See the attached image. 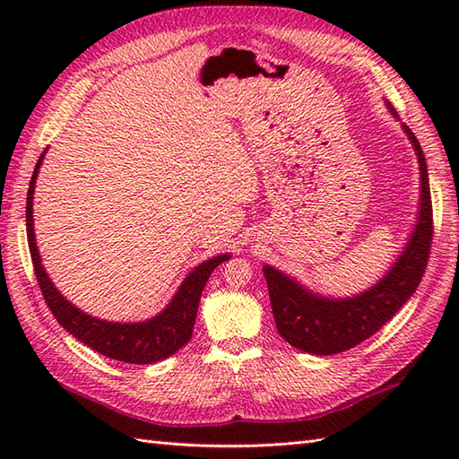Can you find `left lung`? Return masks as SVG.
<instances>
[{
  "label": "left lung",
  "instance_id": "obj_1",
  "mask_svg": "<svg viewBox=\"0 0 459 459\" xmlns=\"http://www.w3.org/2000/svg\"><path fill=\"white\" fill-rule=\"evenodd\" d=\"M386 108L398 120L391 102H386ZM401 126L418 158L420 201L411 235L385 274L359 294L335 298L309 290L274 266H262L276 329L291 347L311 355H335L363 343L406 304L420 284L432 245L430 181L420 143L408 126Z\"/></svg>",
  "mask_w": 459,
  "mask_h": 459
}]
</instances>
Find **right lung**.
Here are the masks:
<instances>
[{"instance_id":"obj_1","label":"right lung","mask_w":459,"mask_h":459,"mask_svg":"<svg viewBox=\"0 0 459 459\" xmlns=\"http://www.w3.org/2000/svg\"><path fill=\"white\" fill-rule=\"evenodd\" d=\"M45 153L47 150L41 153V158H39L31 183H29L25 222L29 252H31L35 276L39 280V288L43 291L47 306L51 307L53 316L68 333L82 341V343L89 345L91 349L99 351L104 357L124 360V363L132 365H152L158 363V360L168 359L191 339L203 288L207 284L211 272L219 264H222L224 260H229L230 255L224 252V255H217L201 262L199 266H195L189 274L183 278L178 291H175L173 298L169 299V304L150 319L108 321L86 314V311L76 307L73 301H68L61 291H58V288L53 284V280L47 274L41 262V255H39L33 224V195L37 175L39 169H41Z\"/></svg>"}]
</instances>
